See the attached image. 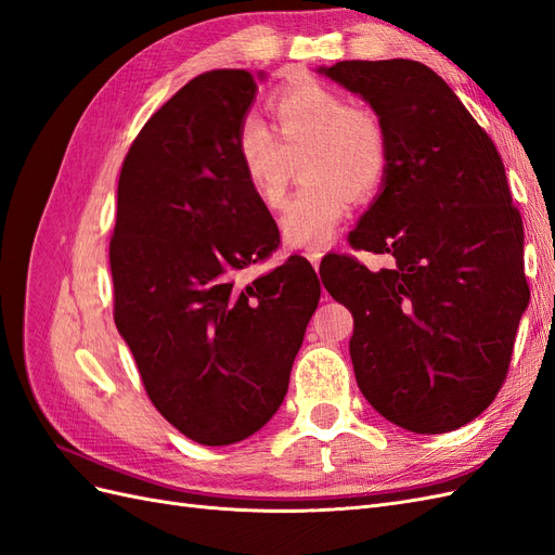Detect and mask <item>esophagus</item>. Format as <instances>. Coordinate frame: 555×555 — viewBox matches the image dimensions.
<instances>
[{
  "mask_svg": "<svg viewBox=\"0 0 555 555\" xmlns=\"http://www.w3.org/2000/svg\"><path fill=\"white\" fill-rule=\"evenodd\" d=\"M306 257H308V259H310V263L317 268V266H319V261H322V257H324V251H322V249H317V251H308Z\"/></svg>",
  "mask_w": 555,
  "mask_h": 555,
  "instance_id": "esophagus-1",
  "label": "esophagus"
}]
</instances>
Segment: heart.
Wrapping results in <instances>:
<instances>
[{
    "label": "heart",
    "mask_w": 555,
    "mask_h": 555,
    "mask_svg": "<svg viewBox=\"0 0 555 555\" xmlns=\"http://www.w3.org/2000/svg\"><path fill=\"white\" fill-rule=\"evenodd\" d=\"M278 131L259 117L238 129V157L251 192L280 208L304 166L306 184L280 215L282 243L319 249L331 243L357 196L375 194L389 166V141L379 117L349 106L317 82L284 92L275 102Z\"/></svg>",
    "instance_id": "heart-1"
}]
</instances>
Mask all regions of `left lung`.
Here are the masks:
<instances>
[{"instance_id": "left-lung-1", "label": "left lung", "mask_w": 555, "mask_h": 555, "mask_svg": "<svg viewBox=\"0 0 555 555\" xmlns=\"http://www.w3.org/2000/svg\"><path fill=\"white\" fill-rule=\"evenodd\" d=\"M319 72L361 94L389 141L382 192L349 245L389 255L391 268L373 273L335 255L322 278L354 314L357 384L400 428L456 430L498 396L530 300L505 164L422 62L347 60Z\"/></svg>"}]
</instances>
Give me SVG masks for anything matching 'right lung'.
Here are the masks:
<instances>
[{
    "label": "right lung",
    "instance_id": "add662e5",
    "mask_svg": "<svg viewBox=\"0 0 555 555\" xmlns=\"http://www.w3.org/2000/svg\"><path fill=\"white\" fill-rule=\"evenodd\" d=\"M257 78L245 69L192 78L143 125L117 182L115 326L157 412L208 447L271 422L322 294L296 255L236 282L280 245L238 157Z\"/></svg>",
    "mask_w": 555,
    "mask_h": 555
}]
</instances>
